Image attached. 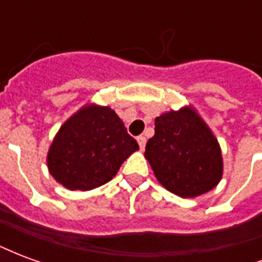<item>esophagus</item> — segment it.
<instances>
[{"mask_svg": "<svg viewBox=\"0 0 262 262\" xmlns=\"http://www.w3.org/2000/svg\"><path fill=\"white\" fill-rule=\"evenodd\" d=\"M146 137L144 136H139L137 137V143H139V146H140V150H144V147H146Z\"/></svg>", "mask_w": 262, "mask_h": 262, "instance_id": "esophagus-1", "label": "esophagus"}]
</instances>
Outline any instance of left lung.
<instances>
[{
  "label": "left lung",
  "mask_w": 262,
  "mask_h": 262,
  "mask_svg": "<svg viewBox=\"0 0 262 262\" xmlns=\"http://www.w3.org/2000/svg\"><path fill=\"white\" fill-rule=\"evenodd\" d=\"M154 132L144 157L167 191L196 198L219 184L223 176L220 144L192 105L157 116Z\"/></svg>",
  "instance_id": "obj_1"
}]
</instances>
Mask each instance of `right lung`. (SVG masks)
I'll list each match as a JSON object with an SVG mask.
<instances>
[{"label": "right lung", "instance_id": "obj_1", "mask_svg": "<svg viewBox=\"0 0 262 262\" xmlns=\"http://www.w3.org/2000/svg\"><path fill=\"white\" fill-rule=\"evenodd\" d=\"M139 150L114 109L88 102L56 133L46 157L50 176L70 191H91L109 182Z\"/></svg>", "mask_w": 262, "mask_h": 262}]
</instances>
